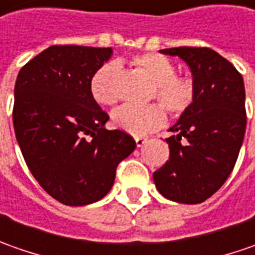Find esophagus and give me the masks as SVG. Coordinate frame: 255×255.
Listing matches in <instances>:
<instances>
[{
  "instance_id": "1",
  "label": "esophagus",
  "mask_w": 255,
  "mask_h": 255,
  "mask_svg": "<svg viewBox=\"0 0 255 255\" xmlns=\"http://www.w3.org/2000/svg\"><path fill=\"white\" fill-rule=\"evenodd\" d=\"M146 141H148V138H145V136H135V144L138 148L146 144Z\"/></svg>"
}]
</instances>
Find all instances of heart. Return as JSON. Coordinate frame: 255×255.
Here are the masks:
<instances>
[{
	"instance_id": "b5f03b06",
	"label": "heart",
	"mask_w": 255,
	"mask_h": 255,
	"mask_svg": "<svg viewBox=\"0 0 255 255\" xmlns=\"http://www.w3.org/2000/svg\"><path fill=\"white\" fill-rule=\"evenodd\" d=\"M132 65L142 72L152 83L151 97L161 104L146 107L123 106L114 110L111 120L114 127L131 135L141 136L159 128L166 120L163 107L173 117L188 110L193 103L195 87L186 77L176 76V66L168 57L158 53H142L132 57ZM116 63H106L96 70L90 79L93 99L103 106H113L117 101V93L111 86V77L116 73Z\"/></svg>"
}]
</instances>
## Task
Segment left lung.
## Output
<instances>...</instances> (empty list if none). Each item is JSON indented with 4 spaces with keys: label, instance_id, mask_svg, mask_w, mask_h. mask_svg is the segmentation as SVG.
Instances as JSON below:
<instances>
[{
    "label": "left lung",
    "instance_id": "8db88e82",
    "mask_svg": "<svg viewBox=\"0 0 255 255\" xmlns=\"http://www.w3.org/2000/svg\"><path fill=\"white\" fill-rule=\"evenodd\" d=\"M190 67L193 103L168 131L169 159L154 172L163 198L196 205L222 188L236 165L244 139L246 90L232 63L209 48L162 49Z\"/></svg>",
    "mask_w": 255,
    "mask_h": 255
}]
</instances>
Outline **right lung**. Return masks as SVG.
Segmentation results:
<instances>
[{"label": "right lung", "mask_w": 255, "mask_h": 255, "mask_svg": "<svg viewBox=\"0 0 255 255\" xmlns=\"http://www.w3.org/2000/svg\"><path fill=\"white\" fill-rule=\"evenodd\" d=\"M111 48L50 46L19 70L13 129L33 178L67 206L103 199L116 169L135 149L132 136L106 129L109 116L90 93V79Z\"/></svg>", "instance_id": "1"}]
</instances>
